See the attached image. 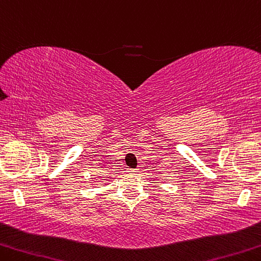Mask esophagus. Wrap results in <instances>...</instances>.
Instances as JSON below:
<instances>
[{
    "label": "esophagus",
    "mask_w": 261,
    "mask_h": 261,
    "mask_svg": "<svg viewBox=\"0 0 261 261\" xmlns=\"http://www.w3.org/2000/svg\"><path fill=\"white\" fill-rule=\"evenodd\" d=\"M127 171L128 172H138V169H130V168H128Z\"/></svg>",
    "instance_id": "esophagus-1"
}]
</instances>
